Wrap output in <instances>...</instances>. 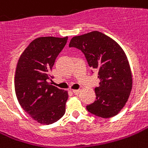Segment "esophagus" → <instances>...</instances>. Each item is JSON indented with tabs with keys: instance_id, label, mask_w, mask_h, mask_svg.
I'll return each instance as SVG.
<instances>
[{
	"instance_id": "obj_1",
	"label": "esophagus",
	"mask_w": 148,
	"mask_h": 148,
	"mask_svg": "<svg viewBox=\"0 0 148 148\" xmlns=\"http://www.w3.org/2000/svg\"><path fill=\"white\" fill-rule=\"evenodd\" d=\"M79 92H80V90H73V93H74V95H78Z\"/></svg>"
}]
</instances>
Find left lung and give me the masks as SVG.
Here are the masks:
<instances>
[{"label":"left lung","mask_w":148,"mask_h":148,"mask_svg":"<svg viewBox=\"0 0 148 148\" xmlns=\"http://www.w3.org/2000/svg\"><path fill=\"white\" fill-rule=\"evenodd\" d=\"M69 46L79 49L90 67L98 71L100 82L95 90L96 100L86 106L87 110L101 118L117 115L126 105L132 87L131 69L122 48L97 31L74 37Z\"/></svg>","instance_id":"8db88e82"}]
</instances>
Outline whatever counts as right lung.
Segmentation results:
<instances>
[{
	"instance_id": "obj_1",
	"label": "right lung",
	"mask_w": 148,
	"mask_h": 148,
	"mask_svg": "<svg viewBox=\"0 0 148 148\" xmlns=\"http://www.w3.org/2000/svg\"><path fill=\"white\" fill-rule=\"evenodd\" d=\"M68 37L34 39L20 56L15 74V91L22 109L38 123L56 122L65 113L68 93L49 80L55 59Z\"/></svg>"
}]
</instances>
